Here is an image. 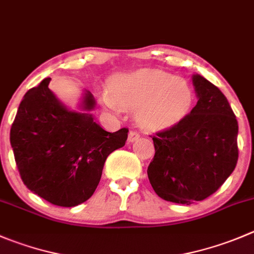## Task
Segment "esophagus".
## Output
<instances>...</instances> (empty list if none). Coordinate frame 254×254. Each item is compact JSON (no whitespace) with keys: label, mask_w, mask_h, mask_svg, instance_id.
<instances>
[{"label":"esophagus","mask_w":254,"mask_h":254,"mask_svg":"<svg viewBox=\"0 0 254 254\" xmlns=\"http://www.w3.org/2000/svg\"><path fill=\"white\" fill-rule=\"evenodd\" d=\"M139 137H140L139 132H136V131H130V132H129V136H127V141H129L130 144H131V142L136 141V140L139 139Z\"/></svg>","instance_id":"obj_1"}]
</instances>
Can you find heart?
Masks as SVG:
<instances>
[{
    "mask_svg": "<svg viewBox=\"0 0 254 254\" xmlns=\"http://www.w3.org/2000/svg\"><path fill=\"white\" fill-rule=\"evenodd\" d=\"M108 109H136L137 124L150 131L176 127L189 115L193 103L192 88L185 79L157 69H140L119 75L110 89L99 94Z\"/></svg>",
    "mask_w": 254,
    "mask_h": 254,
    "instance_id": "b5f03b06",
    "label": "heart"
}]
</instances>
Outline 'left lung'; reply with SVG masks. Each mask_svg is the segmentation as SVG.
<instances>
[{
	"label": "left lung",
	"instance_id": "obj_1",
	"mask_svg": "<svg viewBox=\"0 0 254 254\" xmlns=\"http://www.w3.org/2000/svg\"><path fill=\"white\" fill-rule=\"evenodd\" d=\"M197 104L176 127L152 137L150 184L165 201L190 205L216 192L238 160V123L227 98L200 74H192Z\"/></svg>",
	"mask_w": 254,
	"mask_h": 254
}]
</instances>
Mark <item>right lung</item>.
I'll return each instance as SVG.
<instances>
[{
    "label": "right lung",
    "instance_id": "add662e5",
    "mask_svg": "<svg viewBox=\"0 0 254 254\" xmlns=\"http://www.w3.org/2000/svg\"><path fill=\"white\" fill-rule=\"evenodd\" d=\"M51 78L24 94L9 132L27 189L53 205L74 207L92 197L107 157L125 145L127 129L109 132L95 123L94 97L84 89L78 110L48 88Z\"/></svg>",
    "mask_w": 254,
    "mask_h": 254
}]
</instances>
